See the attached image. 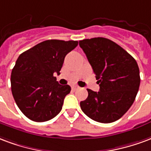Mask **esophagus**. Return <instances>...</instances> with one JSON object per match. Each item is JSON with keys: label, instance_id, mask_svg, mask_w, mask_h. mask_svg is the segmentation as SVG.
<instances>
[{"label": "esophagus", "instance_id": "obj_1", "mask_svg": "<svg viewBox=\"0 0 151 151\" xmlns=\"http://www.w3.org/2000/svg\"><path fill=\"white\" fill-rule=\"evenodd\" d=\"M77 88H79V87L76 86V85H73V86L71 87V89H72L73 91H75V90H76Z\"/></svg>", "mask_w": 151, "mask_h": 151}]
</instances>
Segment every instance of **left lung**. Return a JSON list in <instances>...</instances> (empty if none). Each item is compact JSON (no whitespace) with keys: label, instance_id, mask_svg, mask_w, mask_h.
I'll list each match as a JSON object with an SVG mask.
<instances>
[{"label":"left lung","instance_id":"1","mask_svg":"<svg viewBox=\"0 0 151 151\" xmlns=\"http://www.w3.org/2000/svg\"><path fill=\"white\" fill-rule=\"evenodd\" d=\"M95 73L99 92L87 89L88 96L80 108L91 119L111 123L131 107L139 89L140 74L136 60L119 45L105 38L80 41Z\"/></svg>","mask_w":151,"mask_h":151}]
</instances>
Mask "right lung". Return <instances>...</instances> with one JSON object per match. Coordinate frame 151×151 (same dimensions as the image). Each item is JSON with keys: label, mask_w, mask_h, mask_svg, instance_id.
<instances>
[{"label": "right lung", "mask_w": 151, "mask_h": 151, "mask_svg": "<svg viewBox=\"0 0 151 151\" xmlns=\"http://www.w3.org/2000/svg\"><path fill=\"white\" fill-rule=\"evenodd\" d=\"M77 45V41L50 39L20 55L11 73V90L26 117L43 122L60 113L71 87L59 84L54 74H60L65 56Z\"/></svg>", "instance_id": "obj_1"}]
</instances>
